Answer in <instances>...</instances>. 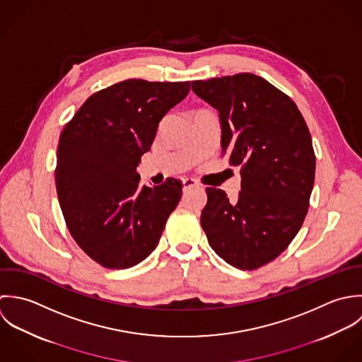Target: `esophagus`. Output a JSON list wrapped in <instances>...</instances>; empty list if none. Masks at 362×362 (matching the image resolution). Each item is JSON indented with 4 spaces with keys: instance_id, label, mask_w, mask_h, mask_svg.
Wrapping results in <instances>:
<instances>
[{
    "instance_id": "1",
    "label": "esophagus",
    "mask_w": 362,
    "mask_h": 362,
    "mask_svg": "<svg viewBox=\"0 0 362 362\" xmlns=\"http://www.w3.org/2000/svg\"><path fill=\"white\" fill-rule=\"evenodd\" d=\"M199 186V183L194 180V179H192V177H187V179H185L183 180V190L186 192V190H190V189H193V187H197Z\"/></svg>"
}]
</instances>
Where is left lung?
I'll return each instance as SVG.
<instances>
[{
	"instance_id": "1",
	"label": "left lung",
	"mask_w": 362,
	"mask_h": 362,
	"mask_svg": "<svg viewBox=\"0 0 362 362\" xmlns=\"http://www.w3.org/2000/svg\"><path fill=\"white\" fill-rule=\"evenodd\" d=\"M218 112L222 153L240 166V192L207 187L202 226L228 264L259 269L288 247L308 213L316 158L296 105L264 78L240 73L193 81Z\"/></svg>"
}]
</instances>
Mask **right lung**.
Returning <instances> with one entry per match:
<instances>
[{"label": "right lung", "mask_w": 362, "mask_h": 362, "mask_svg": "<svg viewBox=\"0 0 362 362\" xmlns=\"http://www.w3.org/2000/svg\"><path fill=\"white\" fill-rule=\"evenodd\" d=\"M189 90V81L117 82L89 96L60 136V207L74 240L103 267L129 269L146 259L182 197L173 177L141 187L137 166L163 116Z\"/></svg>", "instance_id": "obj_1"}]
</instances>
